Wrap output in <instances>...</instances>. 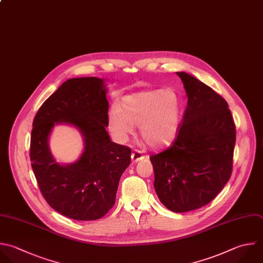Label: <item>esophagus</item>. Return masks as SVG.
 <instances>
[{
    "instance_id": "esophagus-1",
    "label": "esophagus",
    "mask_w": 263,
    "mask_h": 263,
    "mask_svg": "<svg viewBox=\"0 0 263 263\" xmlns=\"http://www.w3.org/2000/svg\"><path fill=\"white\" fill-rule=\"evenodd\" d=\"M144 157H145V155H143L142 152L139 151V150H134L133 153H132V160H133L134 162H138L139 160L143 159Z\"/></svg>"
}]
</instances>
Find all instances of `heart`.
Returning <instances> with one entry per match:
<instances>
[{"label": "heart", "instance_id": "b5f03b06", "mask_svg": "<svg viewBox=\"0 0 263 263\" xmlns=\"http://www.w3.org/2000/svg\"><path fill=\"white\" fill-rule=\"evenodd\" d=\"M182 113L179 95L172 88L132 93L109 112V128L121 142L139 125L142 140L152 148L170 143L176 136Z\"/></svg>", "mask_w": 263, "mask_h": 263}]
</instances>
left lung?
Masks as SVG:
<instances>
[{
	"label": "left lung",
	"instance_id": "8db88e82",
	"mask_svg": "<svg viewBox=\"0 0 263 263\" xmlns=\"http://www.w3.org/2000/svg\"><path fill=\"white\" fill-rule=\"evenodd\" d=\"M188 102L171 147L150 156L154 188L171 211L183 213L211 202L232 172L235 124L227 102L193 76L178 72Z\"/></svg>",
	"mask_w": 263,
	"mask_h": 263
}]
</instances>
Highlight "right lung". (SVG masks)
<instances>
[{"label":"right lung","mask_w":263,"mask_h":263,"mask_svg":"<svg viewBox=\"0 0 263 263\" xmlns=\"http://www.w3.org/2000/svg\"><path fill=\"white\" fill-rule=\"evenodd\" d=\"M104 80L73 78L64 82L38 110L31 135L30 158L39 189L48 204L75 220L105 216L114 205L119 180L130 163V148L110 140L109 103ZM76 126L85 138V151L73 165L58 164L48 137L55 123Z\"/></svg>","instance_id":"right-lung-1"}]
</instances>
